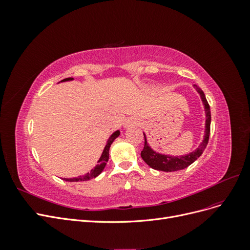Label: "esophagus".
<instances>
[{
    "label": "esophagus",
    "instance_id": "esophagus-1",
    "mask_svg": "<svg viewBox=\"0 0 250 250\" xmlns=\"http://www.w3.org/2000/svg\"><path fill=\"white\" fill-rule=\"evenodd\" d=\"M140 121L135 120V119H127L126 122L124 123V127H128V126H131V125H140Z\"/></svg>",
    "mask_w": 250,
    "mask_h": 250
}]
</instances>
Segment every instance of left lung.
Wrapping results in <instances>:
<instances>
[{
  "label": "left lung",
  "instance_id": "8db88e82",
  "mask_svg": "<svg viewBox=\"0 0 250 250\" xmlns=\"http://www.w3.org/2000/svg\"><path fill=\"white\" fill-rule=\"evenodd\" d=\"M196 90H197L202 103L204 106V111H206V129H204V137L200 145L197 149H195L192 152L185 155L180 156H173V155H167L162 154L160 152H156L152 148L149 146L147 142L146 134L144 133V139H145V145H144V149L141 152V156L149 167H151L154 170L164 171V172H173L183 170L188 167L191 164H193L197 158L202 154L204 149L207 148L208 138H209V131H210V109L209 105L207 101L206 95L201 90L200 87L195 85Z\"/></svg>",
  "mask_w": 250,
  "mask_h": 250
}]
</instances>
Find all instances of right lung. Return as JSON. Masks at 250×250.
Returning a JSON list of instances; mask_svg holds the SVG:
<instances>
[{
  "mask_svg": "<svg viewBox=\"0 0 250 250\" xmlns=\"http://www.w3.org/2000/svg\"><path fill=\"white\" fill-rule=\"evenodd\" d=\"M72 80H74V78H65L60 82L72 81ZM119 135H120V130L115 131L110 135L107 143H106V145H105V147H104V150H103V152H102L100 158L98 160V165H96V167L94 169H92L89 172H87L85 175L74 177V178H63V180H65V181H86V180H89L92 178H96L98 175H99V174H101V172L105 168V166H106V163L108 162V158H109V148L111 146L112 142L115 141L119 137Z\"/></svg>",
  "mask_w": 250,
  "mask_h": 250,
  "instance_id": "right-lung-1",
  "label": "right lung"
}]
</instances>
